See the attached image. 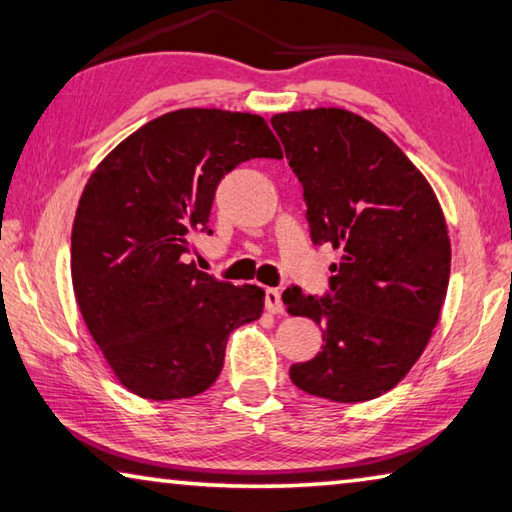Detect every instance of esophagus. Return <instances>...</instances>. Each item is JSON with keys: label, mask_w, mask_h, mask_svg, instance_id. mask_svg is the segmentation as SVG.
<instances>
[{"label": "esophagus", "mask_w": 512, "mask_h": 512, "mask_svg": "<svg viewBox=\"0 0 512 512\" xmlns=\"http://www.w3.org/2000/svg\"><path fill=\"white\" fill-rule=\"evenodd\" d=\"M264 302H266V311H271V314H282L284 305H282V296L277 289H266L264 291Z\"/></svg>", "instance_id": "34e87169"}]
</instances>
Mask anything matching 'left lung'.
I'll list each match as a JSON object with an SVG mask.
<instances>
[{
  "label": "left lung",
  "instance_id": "obj_1",
  "mask_svg": "<svg viewBox=\"0 0 512 512\" xmlns=\"http://www.w3.org/2000/svg\"><path fill=\"white\" fill-rule=\"evenodd\" d=\"M305 189L311 241L329 244V293H282L323 327V350L289 375L300 391L366 402L395 388L427 348L447 296L452 246L427 178L368 119L343 108L271 117Z\"/></svg>",
  "mask_w": 512,
  "mask_h": 512
}]
</instances>
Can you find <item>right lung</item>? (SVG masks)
Returning <instances> with one entry per match:
<instances>
[{
	"instance_id": "1",
	"label": "right lung",
	"mask_w": 512,
	"mask_h": 512,
	"mask_svg": "<svg viewBox=\"0 0 512 512\" xmlns=\"http://www.w3.org/2000/svg\"><path fill=\"white\" fill-rule=\"evenodd\" d=\"M253 158H282L264 117L173 110L117 144L83 189L72 228L74 296L121 386L144 400L207 391L232 329L262 316V289L187 262L189 237L212 235L221 178Z\"/></svg>"
}]
</instances>
